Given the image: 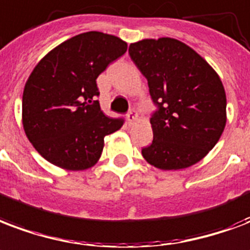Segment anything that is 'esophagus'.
I'll return each mask as SVG.
<instances>
[{
    "label": "esophagus",
    "mask_w": 250,
    "mask_h": 250,
    "mask_svg": "<svg viewBox=\"0 0 250 250\" xmlns=\"http://www.w3.org/2000/svg\"><path fill=\"white\" fill-rule=\"evenodd\" d=\"M136 119H138V112L135 111V108L129 110V111L127 112V122L131 125V123L136 121Z\"/></svg>",
    "instance_id": "esophagus-1"
}]
</instances>
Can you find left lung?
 I'll list each match as a JSON object with an SVG mask.
<instances>
[{"instance_id": "8db88e82", "label": "left lung", "mask_w": 250, "mask_h": 250, "mask_svg": "<svg viewBox=\"0 0 250 250\" xmlns=\"http://www.w3.org/2000/svg\"><path fill=\"white\" fill-rule=\"evenodd\" d=\"M135 65L148 81L156 110L150 117L153 142L143 157L163 170L201 161L226 127V91L208 62L171 38L144 39L129 45Z\"/></svg>"}]
</instances>
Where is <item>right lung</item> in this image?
Wrapping results in <instances>:
<instances>
[{
	"label": "right lung",
	"mask_w": 250,
	"mask_h": 250,
	"mask_svg": "<svg viewBox=\"0 0 250 250\" xmlns=\"http://www.w3.org/2000/svg\"><path fill=\"white\" fill-rule=\"evenodd\" d=\"M127 43L89 31L70 38L42 59L24 85L23 128L39 153L56 167L83 170L101 157L104 139L125 123L101 111L97 79L125 55Z\"/></svg>",
	"instance_id": "add662e5"
}]
</instances>
